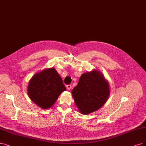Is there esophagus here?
<instances>
[{
  "label": "esophagus",
  "mask_w": 146,
  "mask_h": 146,
  "mask_svg": "<svg viewBox=\"0 0 146 146\" xmlns=\"http://www.w3.org/2000/svg\"><path fill=\"white\" fill-rule=\"evenodd\" d=\"M71 87H72V86H71V85H70V84H68V85H66V89H68V90H70L71 89Z\"/></svg>",
  "instance_id": "1"
}]
</instances>
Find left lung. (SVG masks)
<instances>
[{
	"label": "left lung",
	"instance_id": "left-lung-1",
	"mask_svg": "<svg viewBox=\"0 0 146 146\" xmlns=\"http://www.w3.org/2000/svg\"><path fill=\"white\" fill-rule=\"evenodd\" d=\"M80 111L87 114L100 109L110 95L109 85L101 73L94 70L83 74L72 90Z\"/></svg>",
	"mask_w": 146,
	"mask_h": 146
}]
</instances>
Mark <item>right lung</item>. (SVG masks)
Returning a JSON list of instances; mask_svg holds the SVG:
<instances>
[{
  "label": "right lung",
  "instance_id": "1",
  "mask_svg": "<svg viewBox=\"0 0 146 146\" xmlns=\"http://www.w3.org/2000/svg\"><path fill=\"white\" fill-rule=\"evenodd\" d=\"M60 75L54 68L36 74L28 85V95L40 108L46 109L55 103L60 93L66 90Z\"/></svg>",
  "mask_w": 146,
  "mask_h": 146
}]
</instances>
